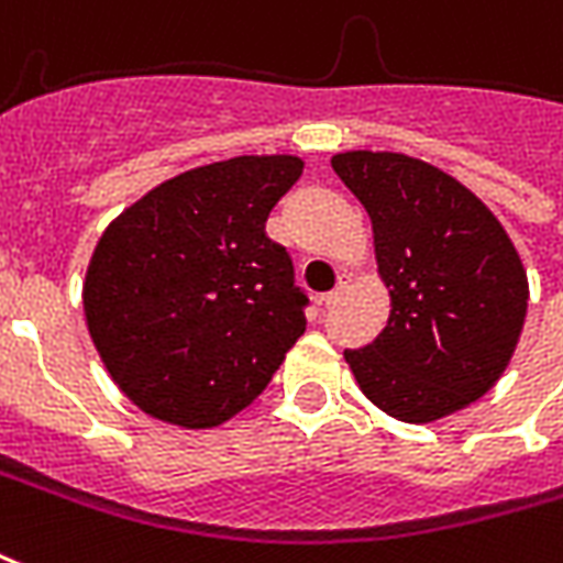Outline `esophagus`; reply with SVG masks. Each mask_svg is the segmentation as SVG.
<instances>
[{"label":"esophagus","mask_w":563,"mask_h":563,"mask_svg":"<svg viewBox=\"0 0 563 563\" xmlns=\"http://www.w3.org/2000/svg\"><path fill=\"white\" fill-rule=\"evenodd\" d=\"M345 283H349V280H345V277H343V280L336 283L334 292H324V295H322V303H324V307H331V303H334L336 298H340V292H343V289H345Z\"/></svg>","instance_id":"esophagus-1"}]
</instances>
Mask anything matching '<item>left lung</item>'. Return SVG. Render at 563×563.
<instances>
[{
  "label": "left lung",
  "mask_w": 563,
  "mask_h": 563,
  "mask_svg": "<svg viewBox=\"0 0 563 563\" xmlns=\"http://www.w3.org/2000/svg\"><path fill=\"white\" fill-rule=\"evenodd\" d=\"M334 173L373 220L387 328L345 349L378 409L430 423L498 382L522 334L528 280L501 223L468 187L394 152L336 154Z\"/></svg>",
  "instance_id": "1"
}]
</instances>
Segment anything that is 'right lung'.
I'll return each mask as SVG.
<instances>
[{"instance_id":"add662e5","label":"right lung","mask_w":563,"mask_h":563,"mask_svg":"<svg viewBox=\"0 0 563 563\" xmlns=\"http://www.w3.org/2000/svg\"><path fill=\"white\" fill-rule=\"evenodd\" d=\"M301 169L292 154L199 166L107 227L82 307L112 382L145 415L218 427L260 397L303 334L310 295L265 232Z\"/></svg>"}]
</instances>
